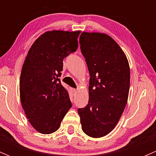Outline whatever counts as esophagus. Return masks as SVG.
Segmentation results:
<instances>
[{
    "label": "esophagus",
    "mask_w": 156,
    "mask_h": 156,
    "mask_svg": "<svg viewBox=\"0 0 156 156\" xmlns=\"http://www.w3.org/2000/svg\"><path fill=\"white\" fill-rule=\"evenodd\" d=\"M71 90H72V93L74 94V95H75V94H76V92H77L76 89H75V88H72V89H71Z\"/></svg>",
    "instance_id": "34e87169"
}]
</instances>
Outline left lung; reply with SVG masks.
Masks as SVG:
<instances>
[{
	"label": "left lung",
	"mask_w": 156,
	"mask_h": 156,
	"mask_svg": "<svg viewBox=\"0 0 156 156\" xmlns=\"http://www.w3.org/2000/svg\"><path fill=\"white\" fill-rule=\"evenodd\" d=\"M79 44L90 83L88 104L78 112L83 131L101 137L114 129L126 106L130 67L123 50L107 34L82 32Z\"/></svg>",
	"instance_id": "1"
}]
</instances>
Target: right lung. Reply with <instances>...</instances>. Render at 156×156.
<instances>
[{
    "label": "right lung",
    "instance_id": "add662e5",
    "mask_svg": "<svg viewBox=\"0 0 156 156\" xmlns=\"http://www.w3.org/2000/svg\"><path fill=\"white\" fill-rule=\"evenodd\" d=\"M81 31H49L31 45L22 69L20 100L33 127L49 134L59 129L72 103L59 77L63 59L78 49Z\"/></svg>",
    "mask_w": 156,
    "mask_h": 156
}]
</instances>
